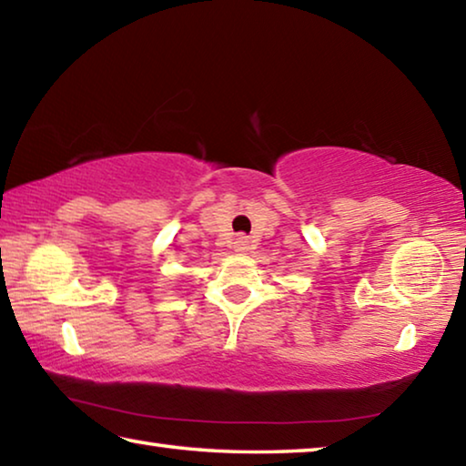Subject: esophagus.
Wrapping results in <instances>:
<instances>
[{
  "instance_id": "1",
  "label": "esophagus",
  "mask_w": 466,
  "mask_h": 466,
  "mask_svg": "<svg viewBox=\"0 0 466 466\" xmlns=\"http://www.w3.org/2000/svg\"><path fill=\"white\" fill-rule=\"evenodd\" d=\"M234 248H236V252H247V250H250V240L244 238V236H238L234 242Z\"/></svg>"
}]
</instances>
